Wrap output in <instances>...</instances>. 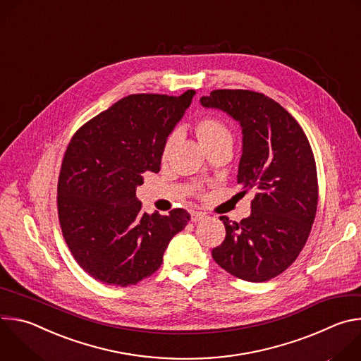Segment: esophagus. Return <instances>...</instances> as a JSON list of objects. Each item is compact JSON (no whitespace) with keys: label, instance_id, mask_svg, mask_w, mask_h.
Here are the masks:
<instances>
[{"label":"esophagus","instance_id":"1","mask_svg":"<svg viewBox=\"0 0 361 361\" xmlns=\"http://www.w3.org/2000/svg\"><path fill=\"white\" fill-rule=\"evenodd\" d=\"M204 219V214L202 213H200V212H192L191 213V221L192 223H197V221H200V220H202Z\"/></svg>","mask_w":361,"mask_h":361}]
</instances>
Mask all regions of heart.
I'll list each match as a JSON object with an SVG mask.
<instances>
[{
  "label": "heart",
  "instance_id": "1",
  "mask_svg": "<svg viewBox=\"0 0 361 361\" xmlns=\"http://www.w3.org/2000/svg\"><path fill=\"white\" fill-rule=\"evenodd\" d=\"M194 133L205 151H212L220 147H231V142H233V135L227 124L213 116H204L198 118L194 123ZM173 144H174V135H169L163 142V148H161L163 160L169 157V152Z\"/></svg>",
  "mask_w": 361,
  "mask_h": 361
}]
</instances>
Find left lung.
I'll use <instances>...</instances> for the list:
<instances>
[{
	"mask_svg": "<svg viewBox=\"0 0 361 361\" xmlns=\"http://www.w3.org/2000/svg\"><path fill=\"white\" fill-rule=\"evenodd\" d=\"M241 126L237 184L254 188L250 217L223 216L214 262L237 279L262 283L287 270L310 235L319 202L314 154L297 120L273 98L250 90H214L200 98Z\"/></svg>",
	"mask_w": 361,
	"mask_h": 361,
	"instance_id": "left-lung-1",
	"label": "left lung"
}]
</instances>
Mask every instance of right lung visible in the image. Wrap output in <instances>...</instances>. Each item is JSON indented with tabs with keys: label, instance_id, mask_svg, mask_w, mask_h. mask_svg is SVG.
Wrapping results in <instances>:
<instances>
[{
	"label": "right lung",
	"instance_id": "add662e5",
	"mask_svg": "<svg viewBox=\"0 0 361 361\" xmlns=\"http://www.w3.org/2000/svg\"><path fill=\"white\" fill-rule=\"evenodd\" d=\"M178 97L131 94L82 124L66 149L57 209L63 237L92 279L127 287L156 273L170 240L190 221L184 209L144 213L135 188L159 173L163 142L190 106Z\"/></svg>",
	"mask_w": 361,
	"mask_h": 361
}]
</instances>
